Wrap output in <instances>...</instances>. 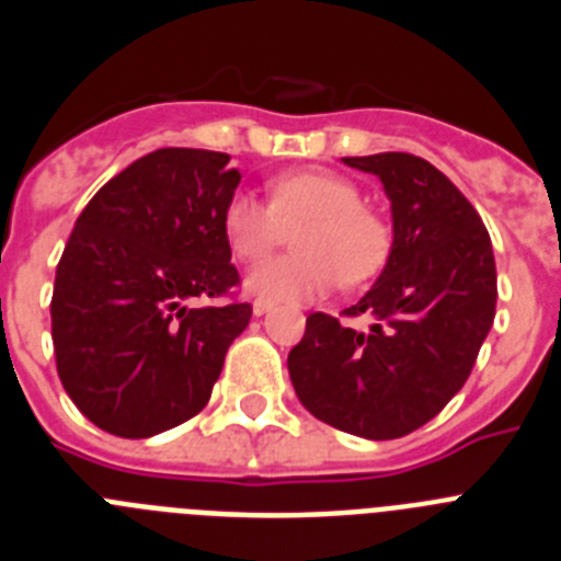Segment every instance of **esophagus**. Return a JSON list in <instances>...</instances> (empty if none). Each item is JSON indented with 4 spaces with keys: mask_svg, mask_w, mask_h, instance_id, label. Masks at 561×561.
Masks as SVG:
<instances>
[{
    "mask_svg": "<svg viewBox=\"0 0 561 561\" xmlns=\"http://www.w3.org/2000/svg\"><path fill=\"white\" fill-rule=\"evenodd\" d=\"M272 306H275V304H272V300H266V297H257L255 304H252V311H255V314L261 317V314H266V311H272Z\"/></svg>",
    "mask_w": 561,
    "mask_h": 561,
    "instance_id": "esophagus-1",
    "label": "esophagus"
}]
</instances>
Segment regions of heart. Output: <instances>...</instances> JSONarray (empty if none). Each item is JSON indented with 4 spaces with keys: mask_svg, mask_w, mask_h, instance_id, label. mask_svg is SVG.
I'll list each match as a JSON object with an SVG mask.
<instances>
[{
    "mask_svg": "<svg viewBox=\"0 0 561 561\" xmlns=\"http://www.w3.org/2000/svg\"><path fill=\"white\" fill-rule=\"evenodd\" d=\"M295 236V255L252 272L250 289L272 304L306 300L336 284H368L385 270L393 232L379 213L362 205L356 182L331 171H286L270 180V202L236 191L221 213L232 255L257 264Z\"/></svg>",
    "mask_w": 561,
    "mask_h": 561,
    "instance_id": "b5f03b06",
    "label": "heart"
}]
</instances>
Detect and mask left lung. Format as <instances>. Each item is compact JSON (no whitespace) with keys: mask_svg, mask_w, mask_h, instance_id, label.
Instances as JSON below:
<instances>
[{"mask_svg":"<svg viewBox=\"0 0 561 561\" xmlns=\"http://www.w3.org/2000/svg\"><path fill=\"white\" fill-rule=\"evenodd\" d=\"M376 173L393 207V250L374 289L342 317L314 311L289 351L297 399L342 433L390 440L447 408L474 368L497 306L489 230L463 193L413 153L345 157Z\"/></svg>","mask_w":561,"mask_h":561,"instance_id":"left-lung-1","label":"left lung"}]
</instances>
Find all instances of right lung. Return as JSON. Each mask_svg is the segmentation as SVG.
Wrapping results in <instances>:
<instances>
[{"instance_id": "1", "label": "right lung", "mask_w": 561, "mask_h": 561, "mask_svg": "<svg viewBox=\"0 0 561 561\" xmlns=\"http://www.w3.org/2000/svg\"><path fill=\"white\" fill-rule=\"evenodd\" d=\"M230 157L160 148L121 171L78 216L53 286L64 390L95 427L148 438L210 401L252 306L221 227L241 182ZM196 296L227 305L191 307Z\"/></svg>"}]
</instances>
